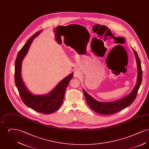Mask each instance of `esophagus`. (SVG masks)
<instances>
[{
    "instance_id": "esophagus-1",
    "label": "esophagus",
    "mask_w": 149,
    "mask_h": 149,
    "mask_svg": "<svg viewBox=\"0 0 149 149\" xmlns=\"http://www.w3.org/2000/svg\"><path fill=\"white\" fill-rule=\"evenodd\" d=\"M81 76V72L79 70H75L74 73V77L75 78H79Z\"/></svg>"
}]
</instances>
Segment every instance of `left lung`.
<instances>
[{
  "label": "left lung",
  "mask_w": 149,
  "mask_h": 149,
  "mask_svg": "<svg viewBox=\"0 0 149 149\" xmlns=\"http://www.w3.org/2000/svg\"><path fill=\"white\" fill-rule=\"evenodd\" d=\"M134 52L136 64L137 67V79L134 88L127 96L122 99L117 100L114 102H99L93 98L92 96L86 92L83 89L85 99L89 106L94 111L101 114H111L117 113L123 109L130 106L135 100L139 89L141 85L142 78L141 64L139 56L134 49H132Z\"/></svg>",
  "instance_id": "obj_1"
}]
</instances>
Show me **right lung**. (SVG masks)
<instances>
[{
    "label": "right lung",
    "mask_w": 149,
    "mask_h": 149,
    "mask_svg": "<svg viewBox=\"0 0 149 149\" xmlns=\"http://www.w3.org/2000/svg\"><path fill=\"white\" fill-rule=\"evenodd\" d=\"M40 31L31 37L17 55L15 62L14 79L16 87L23 102L36 112L50 114L55 112L61 106L66 89L73 77V72L64 78L53 89L45 95H36L30 92L22 79V63L27 55L33 39L40 35Z\"/></svg>",
    "instance_id": "obj_1"
}]
</instances>
